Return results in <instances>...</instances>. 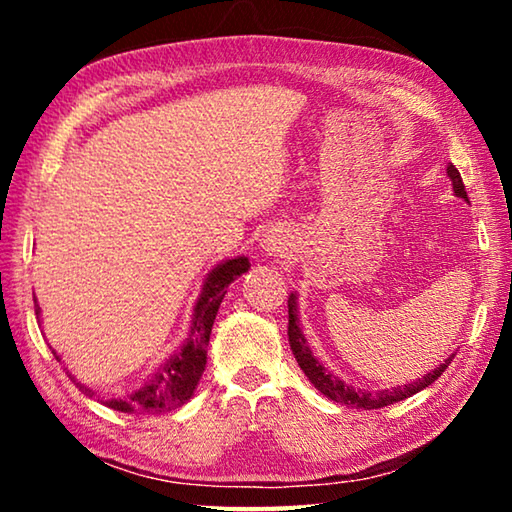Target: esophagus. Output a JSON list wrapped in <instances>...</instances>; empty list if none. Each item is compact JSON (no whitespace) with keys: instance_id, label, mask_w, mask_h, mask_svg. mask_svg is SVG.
<instances>
[{"instance_id":"34e87169","label":"esophagus","mask_w":512,"mask_h":512,"mask_svg":"<svg viewBox=\"0 0 512 512\" xmlns=\"http://www.w3.org/2000/svg\"><path fill=\"white\" fill-rule=\"evenodd\" d=\"M282 246H280V241L277 239H266L264 241V250H268V253H275V250H280Z\"/></svg>"}]
</instances>
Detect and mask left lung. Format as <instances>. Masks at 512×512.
<instances>
[{
    "label": "left lung",
    "mask_w": 512,
    "mask_h": 512,
    "mask_svg": "<svg viewBox=\"0 0 512 512\" xmlns=\"http://www.w3.org/2000/svg\"><path fill=\"white\" fill-rule=\"evenodd\" d=\"M447 176L452 178V185H454V194L465 198V201H470L465 192V185H463V178L454 164H449L447 167ZM289 345H291V352L293 357H296L300 370L305 372L309 377L311 384H314L320 393H323L327 400H334V402H341L345 406H359V409H384L388 404H395V402H402L406 397H411L415 393H420L422 388H427L429 384H433L443 372L447 370L449 363H452V357H447L445 363H440L436 370H431L418 381H411V384H404V386H397V388H388V391H377V393H368V391H354L352 386L343 384L339 377H334L332 372L323 368V363H320L314 354H311L309 345L305 334L300 332L298 327V307H296V293H291L289 296Z\"/></svg>",
    "instance_id": "1"
}]
</instances>
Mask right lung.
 <instances>
[{
	"label": "right lung",
	"instance_id": "1",
	"mask_svg": "<svg viewBox=\"0 0 512 512\" xmlns=\"http://www.w3.org/2000/svg\"><path fill=\"white\" fill-rule=\"evenodd\" d=\"M248 268V257H235L216 266L212 273H207L203 291L194 307L192 332H189V339L183 345V350L171 354V357L153 372L140 391L124 397H108V400H103V404L115 411L135 415H155L183 406L189 397L194 395L198 379H201L205 370L207 343H210L212 325L216 311H219L223 302L225 289H228V284L232 280H237L241 273H246ZM38 314L40 307H36V316ZM72 381L85 395H94L88 386L81 384V381H76L74 377Z\"/></svg>",
	"mask_w": 512,
	"mask_h": 512
}]
</instances>
